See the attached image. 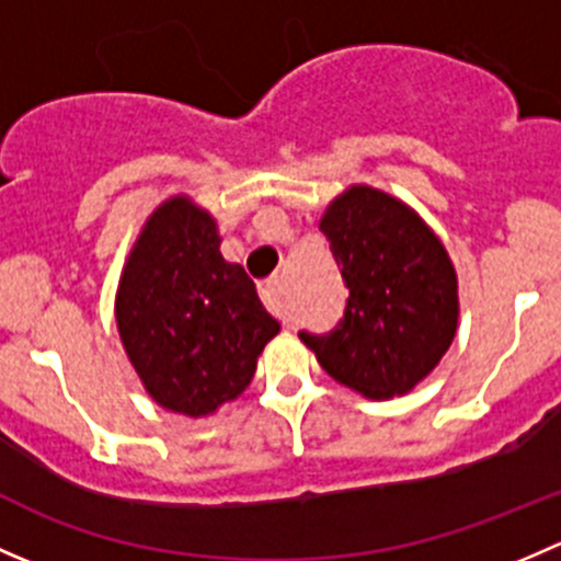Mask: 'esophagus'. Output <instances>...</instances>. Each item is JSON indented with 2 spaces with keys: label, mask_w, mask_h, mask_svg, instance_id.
Here are the masks:
<instances>
[{
  "label": "esophagus",
  "mask_w": 561,
  "mask_h": 561,
  "mask_svg": "<svg viewBox=\"0 0 561 561\" xmlns=\"http://www.w3.org/2000/svg\"><path fill=\"white\" fill-rule=\"evenodd\" d=\"M257 290H260V298H263V304L268 309H276V312H279V307H282V301H279V276H268V279H263L257 285Z\"/></svg>",
  "instance_id": "1"
}]
</instances>
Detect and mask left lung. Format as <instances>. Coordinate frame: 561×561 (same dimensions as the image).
Instances as JSON below:
<instances>
[{
    "instance_id": "1",
    "label": "left lung",
    "mask_w": 561,
    "mask_h": 561,
    "mask_svg": "<svg viewBox=\"0 0 561 561\" xmlns=\"http://www.w3.org/2000/svg\"><path fill=\"white\" fill-rule=\"evenodd\" d=\"M320 230L350 290L328 333L301 331L322 369L369 399L412 390L456 336V271L415 211L371 186L328 206Z\"/></svg>"
}]
</instances>
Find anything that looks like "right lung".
<instances>
[{
    "label": "right lung",
    "instance_id": "obj_1",
    "mask_svg": "<svg viewBox=\"0 0 561 561\" xmlns=\"http://www.w3.org/2000/svg\"><path fill=\"white\" fill-rule=\"evenodd\" d=\"M116 322L151 399L190 417L244 393L279 333L247 271L219 252L214 219L186 197L162 203L135 241Z\"/></svg>",
    "mask_w": 561,
    "mask_h": 561
}]
</instances>
